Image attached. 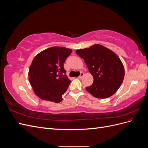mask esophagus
Masks as SVG:
<instances>
[{"instance_id": "34e87169", "label": "esophagus", "mask_w": 148, "mask_h": 148, "mask_svg": "<svg viewBox=\"0 0 148 148\" xmlns=\"http://www.w3.org/2000/svg\"><path fill=\"white\" fill-rule=\"evenodd\" d=\"M84 76V73L83 72L81 73V74H80V75L78 77V78H82Z\"/></svg>"}]
</instances>
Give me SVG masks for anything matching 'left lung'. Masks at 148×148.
<instances>
[{"instance_id": "1", "label": "left lung", "mask_w": 148, "mask_h": 148, "mask_svg": "<svg viewBox=\"0 0 148 148\" xmlns=\"http://www.w3.org/2000/svg\"><path fill=\"white\" fill-rule=\"evenodd\" d=\"M76 53L84 59L93 76L91 86L86 89L93 96L105 99L117 91L123 83L125 70L115 53L99 44L78 49Z\"/></svg>"}]
</instances>
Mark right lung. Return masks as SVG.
<instances>
[{
	"mask_svg": "<svg viewBox=\"0 0 148 148\" xmlns=\"http://www.w3.org/2000/svg\"><path fill=\"white\" fill-rule=\"evenodd\" d=\"M72 50L52 47L42 51L32 61L29 81L36 95L42 100L59 103L71 83L67 78L64 63Z\"/></svg>",
	"mask_w": 148,
	"mask_h": 148,
	"instance_id": "obj_1",
	"label": "right lung"
}]
</instances>
